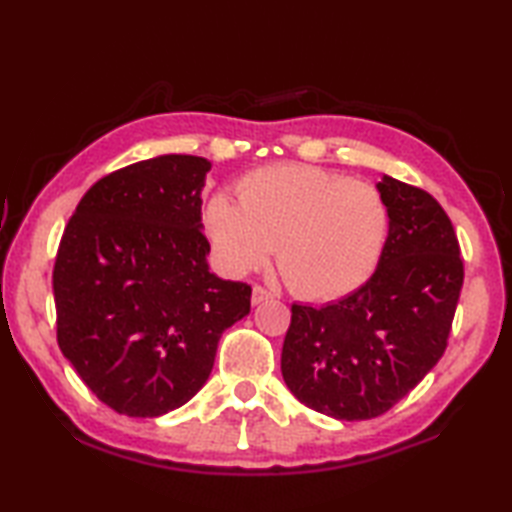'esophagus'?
I'll return each mask as SVG.
<instances>
[{
    "instance_id": "esophagus-1",
    "label": "esophagus",
    "mask_w": 512,
    "mask_h": 512,
    "mask_svg": "<svg viewBox=\"0 0 512 512\" xmlns=\"http://www.w3.org/2000/svg\"><path fill=\"white\" fill-rule=\"evenodd\" d=\"M268 299H273V292H268L262 286H255L253 288V297H250V301H253V306H259V303H264Z\"/></svg>"
}]
</instances>
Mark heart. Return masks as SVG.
<instances>
[{
    "instance_id": "b5f03b06",
    "label": "heart",
    "mask_w": 512,
    "mask_h": 512,
    "mask_svg": "<svg viewBox=\"0 0 512 512\" xmlns=\"http://www.w3.org/2000/svg\"><path fill=\"white\" fill-rule=\"evenodd\" d=\"M237 202L213 193L202 222L222 266L248 275L275 248L277 268L301 299L350 295L374 275L389 237L387 204L374 187L303 165L248 173Z\"/></svg>"
}]
</instances>
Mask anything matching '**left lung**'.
<instances>
[{
    "instance_id": "left-lung-1",
    "label": "left lung",
    "mask_w": 512,
    "mask_h": 512,
    "mask_svg": "<svg viewBox=\"0 0 512 512\" xmlns=\"http://www.w3.org/2000/svg\"><path fill=\"white\" fill-rule=\"evenodd\" d=\"M389 211L383 257L365 284L321 308L292 306L281 374L303 405L336 420L389 411L447 350L464 266L449 215L411 184H376Z\"/></svg>"
}]
</instances>
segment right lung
<instances>
[{
    "label": "right lung",
    "mask_w": 512,
    "mask_h": 512,
    "mask_svg": "<svg viewBox=\"0 0 512 512\" xmlns=\"http://www.w3.org/2000/svg\"><path fill=\"white\" fill-rule=\"evenodd\" d=\"M211 162L167 154L118 169L83 195L52 273L57 341L107 407L156 418L209 378L250 286L209 270L202 233Z\"/></svg>",
    "instance_id": "obj_1"
}]
</instances>
